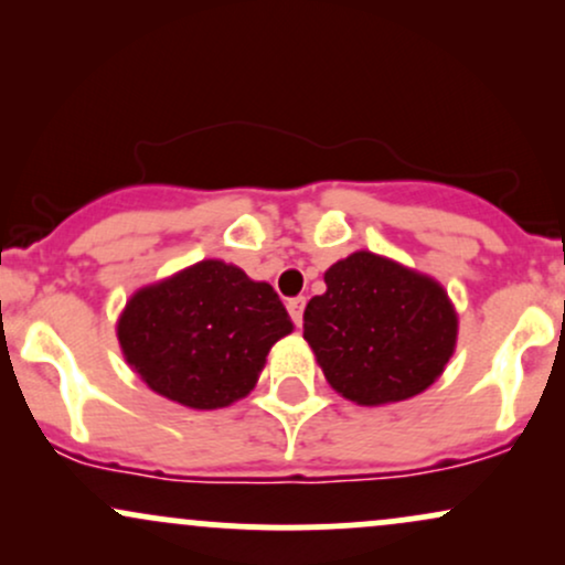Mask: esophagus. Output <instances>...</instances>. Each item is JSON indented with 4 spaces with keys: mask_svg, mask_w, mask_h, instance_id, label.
<instances>
[{
    "mask_svg": "<svg viewBox=\"0 0 565 565\" xmlns=\"http://www.w3.org/2000/svg\"><path fill=\"white\" fill-rule=\"evenodd\" d=\"M287 310L291 316V321L297 323V327H302V310H305V297H291L287 302Z\"/></svg>",
    "mask_w": 565,
    "mask_h": 565,
    "instance_id": "1",
    "label": "esophagus"
}]
</instances>
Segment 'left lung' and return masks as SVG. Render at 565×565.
Segmentation results:
<instances>
[{"instance_id": "8db88e82", "label": "left lung", "mask_w": 565, "mask_h": 565, "mask_svg": "<svg viewBox=\"0 0 565 565\" xmlns=\"http://www.w3.org/2000/svg\"><path fill=\"white\" fill-rule=\"evenodd\" d=\"M302 337L323 377L361 406L406 401L444 374L457 345V310L436 278L353 252L323 274Z\"/></svg>"}]
</instances>
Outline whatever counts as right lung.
<instances>
[{
    "label": "right lung",
    "mask_w": 565,
    "mask_h": 565,
    "mask_svg": "<svg viewBox=\"0 0 565 565\" xmlns=\"http://www.w3.org/2000/svg\"><path fill=\"white\" fill-rule=\"evenodd\" d=\"M291 329L270 284L201 260L135 291L116 337L153 393L188 408H223L257 385L268 350Z\"/></svg>",
    "instance_id": "right-lung-1"
}]
</instances>
